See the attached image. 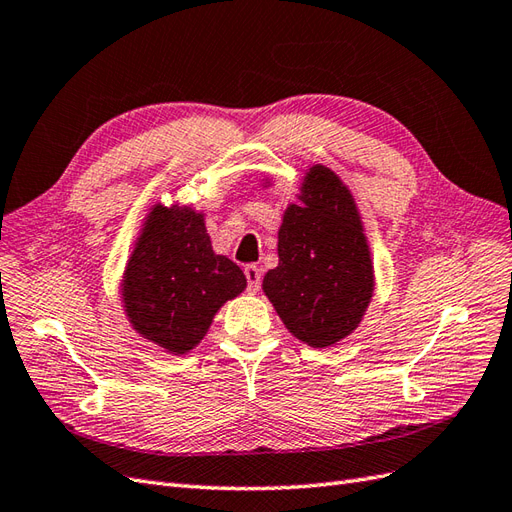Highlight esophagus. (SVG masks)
Here are the masks:
<instances>
[{
  "mask_svg": "<svg viewBox=\"0 0 512 512\" xmlns=\"http://www.w3.org/2000/svg\"><path fill=\"white\" fill-rule=\"evenodd\" d=\"M260 276H263V273H260V269L256 265H247L245 267L247 286H249V291H252V293H256L260 289Z\"/></svg>",
  "mask_w": 512,
  "mask_h": 512,
  "instance_id": "34e87169",
  "label": "esophagus"
}]
</instances>
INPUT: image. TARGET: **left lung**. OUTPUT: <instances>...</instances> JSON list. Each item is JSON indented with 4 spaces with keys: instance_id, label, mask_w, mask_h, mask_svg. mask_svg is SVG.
Masks as SVG:
<instances>
[{
    "instance_id": "obj_1",
    "label": "left lung",
    "mask_w": 512,
    "mask_h": 512,
    "mask_svg": "<svg viewBox=\"0 0 512 512\" xmlns=\"http://www.w3.org/2000/svg\"><path fill=\"white\" fill-rule=\"evenodd\" d=\"M271 186L273 178L260 180V189ZM295 197L282 213L278 267L265 273L263 293L297 341L326 350L360 326L376 271L363 217L339 173L315 162Z\"/></svg>"
}]
</instances>
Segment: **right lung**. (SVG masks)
Segmentation results:
<instances>
[{"label": "right lung", "mask_w": 512, "mask_h": 512, "mask_svg": "<svg viewBox=\"0 0 512 512\" xmlns=\"http://www.w3.org/2000/svg\"><path fill=\"white\" fill-rule=\"evenodd\" d=\"M245 286L241 267L213 249L204 210L154 202L121 271L119 295L136 334L184 356L204 341L219 308Z\"/></svg>", "instance_id": "obj_1"}]
</instances>
